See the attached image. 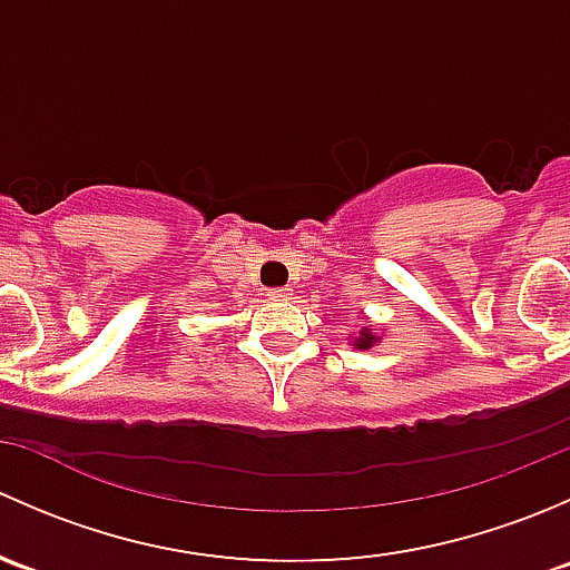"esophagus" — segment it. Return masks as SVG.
Returning a JSON list of instances; mask_svg holds the SVG:
<instances>
[{
    "label": "esophagus",
    "mask_w": 570,
    "mask_h": 570,
    "mask_svg": "<svg viewBox=\"0 0 570 570\" xmlns=\"http://www.w3.org/2000/svg\"><path fill=\"white\" fill-rule=\"evenodd\" d=\"M292 289H286V286H278V289H269V301H286L289 297Z\"/></svg>",
    "instance_id": "esophagus-1"
}]
</instances>
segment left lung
<instances>
[{
  "label": "left lung",
  "instance_id": "1",
  "mask_svg": "<svg viewBox=\"0 0 570 570\" xmlns=\"http://www.w3.org/2000/svg\"><path fill=\"white\" fill-rule=\"evenodd\" d=\"M375 342H377L375 331H372V327H361L358 336L353 338V347H358V350H370L372 344H375Z\"/></svg>",
  "mask_w": 570,
  "mask_h": 570
}]
</instances>
